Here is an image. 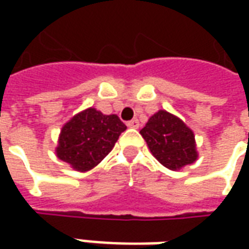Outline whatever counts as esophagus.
<instances>
[{
    "label": "esophagus",
    "mask_w": 249,
    "mask_h": 249,
    "mask_svg": "<svg viewBox=\"0 0 249 249\" xmlns=\"http://www.w3.org/2000/svg\"><path fill=\"white\" fill-rule=\"evenodd\" d=\"M126 125H128V126H130V128H139V120H130V121H128V123H126Z\"/></svg>",
    "instance_id": "1"
}]
</instances>
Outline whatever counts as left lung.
<instances>
[{"mask_svg": "<svg viewBox=\"0 0 249 249\" xmlns=\"http://www.w3.org/2000/svg\"><path fill=\"white\" fill-rule=\"evenodd\" d=\"M152 155L172 171L197 159L193 132L176 116L159 110L140 130Z\"/></svg>", "mask_w": 249, "mask_h": 249, "instance_id": "1", "label": "left lung"}]
</instances>
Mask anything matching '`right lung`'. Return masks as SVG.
<instances>
[{"instance_id": "obj_1", "label": "right lung", "mask_w": 249, "mask_h": 249, "mask_svg": "<svg viewBox=\"0 0 249 249\" xmlns=\"http://www.w3.org/2000/svg\"><path fill=\"white\" fill-rule=\"evenodd\" d=\"M125 129V124L116 114L107 116L89 108L64 125L57 156L76 171H89L112 151Z\"/></svg>"}]
</instances>
